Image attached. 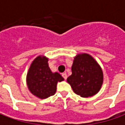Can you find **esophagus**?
<instances>
[{
	"label": "esophagus",
	"mask_w": 125,
	"mask_h": 125,
	"mask_svg": "<svg viewBox=\"0 0 125 125\" xmlns=\"http://www.w3.org/2000/svg\"><path fill=\"white\" fill-rule=\"evenodd\" d=\"M62 76H63V78H64V80H66L67 78H68V76H67V74H66V73H63Z\"/></svg>",
	"instance_id": "esophagus-1"
}]
</instances>
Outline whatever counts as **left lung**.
Instances as JSON below:
<instances>
[{
  "label": "left lung",
  "instance_id": "1",
  "mask_svg": "<svg viewBox=\"0 0 125 125\" xmlns=\"http://www.w3.org/2000/svg\"><path fill=\"white\" fill-rule=\"evenodd\" d=\"M72 72L67 82L76 94L88 98L99 92L103 83V72L92 55L82 53L75 56Z\"/></svg>",
  "mask_w": 125,
  "mask_h": 125
}]
</instances>
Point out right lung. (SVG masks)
<instances>
[{
	"label": "right lung",
	"mask_w": 125,
	"mask_h": 125,
	"mask_svg": "<svg viewBox=\"0 0 125 125\" xmlns=\"http://www.w3.org/2000/svg\"><path fill=\"white\" fill-rule=\"evenodd\" d=\"M48 60L44 55L37 56L31 63L26 78L29 91L41 99L54 95L57 82L64 80L58 72H52Z\"/></svg>",
	"instance_id": "right-lung-1"
}]
</instances>
